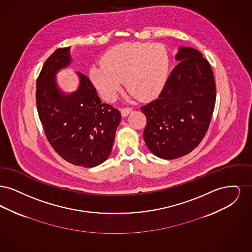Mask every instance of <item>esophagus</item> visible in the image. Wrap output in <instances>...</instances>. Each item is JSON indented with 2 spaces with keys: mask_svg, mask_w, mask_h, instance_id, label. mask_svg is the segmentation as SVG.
Here are the masks:
<instances>
[{
  "mask_svg": "<svg viewBox=\"0 0 252 252\" xmlns=\"http://www.w3.org/2000/svg\"><path fill=\"white\" fill-rule=\"evenodd\" d=\"M132 108H124L121 109V114L123 117H126L129 113H131Z\"/></svg>",
  "mask_w": 252,
  "mask_h": 252,
  "instance_id": "1",
  "label": "esophagus"
}]
</instances>
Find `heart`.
Returning <instances> with one entry per match:
<instances>
[{
  "label": "heart",
  "instance_id": "1",
  "mask_svg": "<svg viewBox=\"0 0 252 252\" xmlns=\"http://www.w3.org/2000/svg\"><path fill=\"white\" fill-rule=\"evenodd\" d=\"M90 69V80L105 100L114 101L124 85L132 97L149 100L166 83L170 59L166 48L158 43L126 42L107 51Z\"/></svg>",
  "mask_w": 252,
  "mask_h": 252
}]
</instances>
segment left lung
Here are the masks:
<instances>
[{
    "label": "left lung",
    "instance_id": "1",
    "mask_svg": "<svg viewBox=\"0 0 252 252\" xmlns=\"http://www.w3.org/2000/svg\"><path fill=\"white\" fill-rule=\"evenodd\" d=\"M176 60L158 97L141 108L147 122L144 142L164 159L184 156L200 144L216 105L214 73L202 54L179 47Z\"/></svg>",
    "mask_w": 252,
    "mask_h": 252
}]
</instances>
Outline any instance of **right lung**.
Listing matches in <instances>:
<instances>
[{"label": "right lung", "instance_id": "right-lung-1", "mask_svg": "<svg viewBox=\"0 0 252 252\" xmlns=\"http://www.w3.org/2000/svg\"><path fill=\"white\" fill-rule=\"evenodd\" d=\"M71 47L57 49L36 80V108L46 138L62 158L77 166L94 167L111 153L120 111L101 102L95 88L81 72L72 93L63 92L57 74L72 63Z\"/></svg>", "mask_w": 252, "mask_h": 252}]
</instances>
